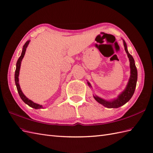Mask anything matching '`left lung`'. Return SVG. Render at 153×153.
Segmentation results:
<instances>
[{"label":"left lung","mask_w":153,"mask_h":153,"mask_svg":"<svg viewBox=\"0 0 153 153\" xmlns=\"http://www.w3.org/2000/svg\"><path fill=\"white\" fill-rule=\"evenodd\" d=\"M123 45L125 50L126 52L127 56L128 57L129 62H130V69H131V76L129 77L128 81L126 87L118 95L116 98L113 99L112 100H104L101 97H100L96 95H94V98L97 102L101 105H103L104 107L107 108H118L121 106H123L127 102L131 100L132 96H133L135 91V88L136 87V82L137 78H138V72L135 65V62L132 56L128 53L127 50V46L126 42L123 39ZM88 85L89 87H92L91 83L87 81Z\"/></svg>","instance_id":"1"}]
</instances>
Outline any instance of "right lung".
<instances>
[{
    "instance_id": "1",
    "label": "right lung",
    "mask_w": 153,
    "mask_h": 153,
    "mask_svg": "<svg viewBox=\"0 0 153 153\" xmlns=\"http://www.w3.org/2000/svg\"><path fill=\"white\" fill-rule=\"evenodd\" d=\"M30 42V40L29 41H27L26 42L25 44L23 46V48H22V53L21 56L19 57V58L18 59L17 62V64H16V70H15V85H16V87H17V91L19 96H20L21 98L22 99V100L24 101V102L30 106V107L33 108L35 109H39V108H42L43 107L42 105H39L37 104L36 103H34L33 101H32V100H29L28 97H27L23 92H22L21 87H20V85H19V71H20V68H21V62L23 57H24L25 55V52H26V50L27 47H28L29 43Z\"/></svg>"
}]
</instances>
